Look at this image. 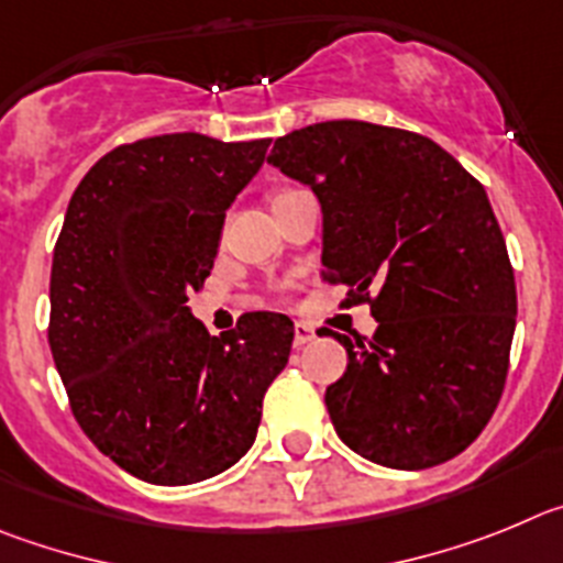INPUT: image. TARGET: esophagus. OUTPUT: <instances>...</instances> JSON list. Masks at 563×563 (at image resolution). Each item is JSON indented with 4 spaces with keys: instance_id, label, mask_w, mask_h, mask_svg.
Returning a JSON list of instances; mask_svg holds the SVG:
<instances>
[{
    "instance_id": "obj_1",
    "label": "esophagus",
    "mask_w": 563,
    "mask_h": 563,
    "mask_svg": "<svg viewBox=\"0 0 563 563\" xmlns=\"http://www.w3.org/2000/svg\"><path fill=\"white\" fill-rule=\"evenodd\" d=\"M313 336H317V333H313V328L306 325V322H297V325H294V344H297V347L308 344Z\"/></svg>"
}]
</instances>
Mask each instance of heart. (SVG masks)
Returning <instances> with one entry per match:
<instances>
[{"instance_id": "obj_1", "label": "heart", "mask_w": 563, "mask_h": 563, "mask_svg": "<svg viewBox=\"0 0 563 563\" xmlns=\"http://www.w3.org/2000/svg\"><path fill=\"white\" fill-rule=\"evenodd\" d=\"M288 194H294V190H277V194H272V207H275L277 201H283V199H286Z\"/></svg>"}]
</instances>
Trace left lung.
<instances>
[{"instance_id": "8db88e82", "label": "left lung", "mask_w": 563, "mask_h": 563, "mask_svg": "<svg viewBox=\"0 0 563 563\" xmlns=\"http://www.w3.org/2000/svg\"><path fill=\"white\" fill-rule=\"evenodd\" d=\"M269 162L322 205V269L373 336L333 333L347 369L325 389L336 434L387 468L468 449L503 398L516 280L485 187L429 136L328 120L277 136Z\"/></svg>"}]
</instances>
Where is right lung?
Listing matches in <instances>:
<instances>
[{"instance_id":"1","label":"right lung","mask_w":563,"mask_h":563,"mask_svg":"<svg viewBox=\"0 0 563 563\" xmlns=\"http://www.w3.org/2000/svg\"><path fill=\"white\" fill-rule=\"evenodd\" d=\"M272 140L181 131L123 143L80 179L53 252L47 339L86 438L154 485L210 479L250 452L294 325L241 313L210 336L190 317L227 207Z\"/></svg>"}]
</instances>
